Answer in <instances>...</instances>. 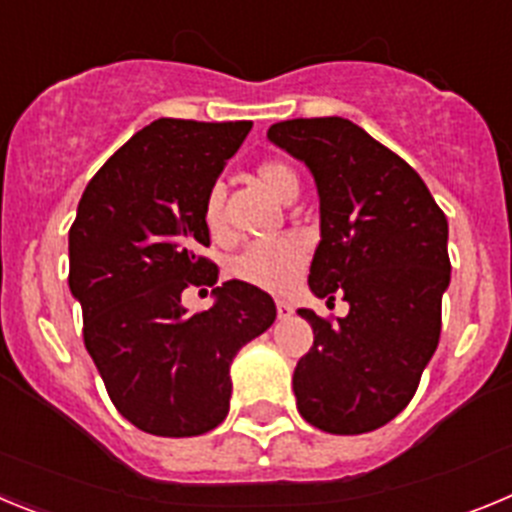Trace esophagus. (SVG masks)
Wrapping results in <instances>:
<instances>
[{"label":"esophagus","mask_w":512,"mask_h":512,"mask_svg":"<svg viewBox=\"0 0 512 512\" xmlns=\"http://www.w3.org/2000/svg\"><path fill=\"white\" fill-rule=\"evenodd\" d=\"M292 312H295V307L289 305V302H277V318L279 320H287Z\"/></svg>","instance_id":"34e87169"}]
</instances>
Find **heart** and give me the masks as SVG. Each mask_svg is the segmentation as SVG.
<instances>
[{
  "mask_svg": "<svg viewBox=\"0 0 512 512\" xmlns=\"http://www.w3.org/2000/svg\"><path fill=\"white\" fill-rule=\"evenodd\" d=\"M256 182L279 202H292L300 192V176L287 161L269 158L261 161L253 169ZM223 187H212L205 197V225L215 241L228 238V225L223 215ZM307 264V243L300 235H282L274 241L251 243L243 253H238L233 261V274L241 282L271 292V295H284L295 287L302 269Z\"/></svg>",
  "mask_w": 512,
  "mask_h": 512,
  "instance_id": "1",
  "label": "heart"
}]
</instances>
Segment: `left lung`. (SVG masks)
<instances>
[{
    "label": "left lung",
    "instance_id": "8db88e82",
    "mask_svg": "<svg viewBox=\"0 0 512 512\" xmlns=\"http://www.w3.org/2000/svg\"><path fill=\"white\" fill-rule=\"evenodd\" d=\"M266 135L318 184L307 284L348 302L336 323L297 310L315 336L292 377L297 410L325 433H369L408 408L438 346L449 223L418 171L351 120L300 117Z\"/></svg>",
    "mask_w": 512,
    "mask_h": 512
}]
</instances>
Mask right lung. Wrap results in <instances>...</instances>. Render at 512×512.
<instances>
[{"label":"right lung","mask_w":512,"mask_h":512,"mask_svg":"<svg viewBox=\"0 0 512 512\" xmlns=\"http://www.w3.org/2000/svg\"><path fill=\"white\" fill-rule=\"evenodd\" d=\"M248 120L161 117L92 176L69 230V287L84 346L112 405L140 431L202 436L230 408V364L277 307L264 289L230 279L215 305L189 315L182 292L217 282L205 197L241 148Z\"/></svg>","instance_id":"add662e5"}]
</instances>
